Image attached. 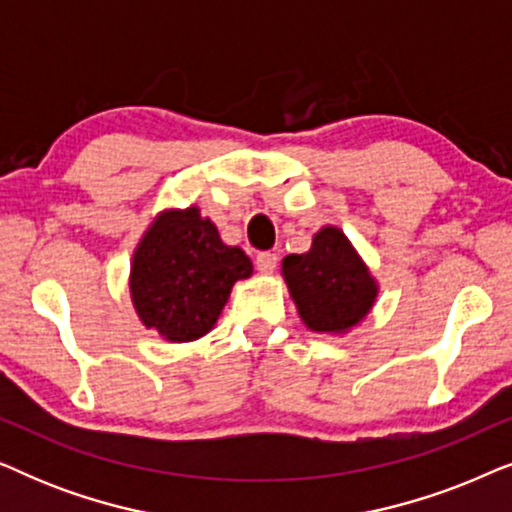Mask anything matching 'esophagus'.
Listing matches in <instances>:
<instances>
[{
	"instance_id": "esophagus-1",
	"label": "esophagus",
	"mask_w": 512,
	"mask_h": 512,
	"mask_svg": "<svg viewBox=\"0 0 512 512\" xmlns=\"http://www.w3.org/2000/svg\"><path fill=\"white\" fill-rule=\"evenodd\" d=\"M277 261V254H272V251H261V254L256 256V268L258 272H263V275H270V272H275Z\"/></svg>"
}]
</instances>
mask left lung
I'll return each instance as SVG.
<instances>
[{"label": "left lung", "mask_w": 512, "mask_h": 512, "mask_svg": "<svg viewBox=\"0 0 512 512\" xmlns=\"http://www.w3.org/2000/svg\"><path fill=\"white\" fill-rule=\"evenodd\" d=\"M282 275L303 324L314 333H347L373 310L377 282L347 235L324 226L305 254H289Z\"/></svg>", "instance_id": "1"}]
</instances>
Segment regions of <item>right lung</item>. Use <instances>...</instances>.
I'll return each instance as SVG.
<instances>
[{"label":"right lung","mask_w":512,"mask_h":512,"mask_svg":"<svg viewBox=\"0 0 512 512\" xmlns=\"http://www.w3.org/2000/svg\"><path fill=\"white\" fill-rule=\"evenodd\" d=\"M251 272L249 256L223 244L198 207L165 209L132 254V305L165 340L191 342L212 331L233 284Z\"/></svg>","instance_id":"add662e5"}]
</instances>
